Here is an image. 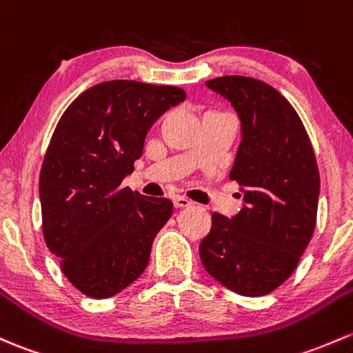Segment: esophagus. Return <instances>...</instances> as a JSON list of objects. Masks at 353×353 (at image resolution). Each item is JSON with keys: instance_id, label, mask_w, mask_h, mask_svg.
<instances>
[{"instance_id": "1", "label": "esophagus", "mask_w": 353, "mask_h": 353, "mask_svg": "<svg viewBox=\"0 0 353 353\" xmlns=\"http://www.w3.org/2000/svg\"><path fill=\"white\" fill-rule=\"evenodd\" d=\"M191 205L192 203L189 201L188 198H184V196H176V198H174V206L176 208H188Z\"/></svg>"}]
</instances>
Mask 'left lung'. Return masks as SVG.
<instances>
[{"instance_id":"obj_1","label":"left lung","mask_w":353,"mask_h":353,"mask_svg":"<svg viewBox=\"0 0 353 353\" xmlns=\"http://www.w3.org/2000/svg\"><path fill=\"white\" fill-rule=\"evenodd\" d=\"M206 86L225 96L242 121L230 179L245 206L213 213L199 255L210 276L242 296H264L294 272L316 226L320 172L301 118L277 89L245 76Z\"/></svg>"}]
</instances>
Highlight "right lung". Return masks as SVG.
<instances>
[{
  "mask_svg": "<svg viewBox=\"0 0 353 353\" xmlns=\"http://www.w3.org/2000/svg\"><path fill=\"white\" fill-rule=\"evenodd\" d=\"M184 99L177 86L106 81L81 92L52 133L39 183L43 240L89 298H110L139 279L172 214L170 199L145 198L121 181L152 123Z\"/></svg>",
  "mask_w": 353,
  "mask_h": 353,
  "instance_id": "right-lung-1",
  "label": "right lung"
}]
</instances>
